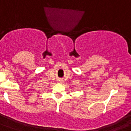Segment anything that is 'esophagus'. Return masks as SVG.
Wrapping results in <instances>:
<instances>
[{"label": "esophagus", "instance_id": "obj_1", "mask_svg": "<svg viewBox=\"0 0 131 131\" xmlns=\"http://www.w3.org/2000/svg\"><path fill=\"white\" fill-rule=\"evenodd\" d=\"M61 82H62V81H61Z\"/></svg>", "mask_w": 131, "mask_h": 131}]
</instances>
